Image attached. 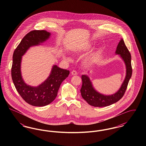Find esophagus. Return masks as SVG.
Returning a JSON list of instances; mask_svg holds the SVG:
<instances>
[{
    "instance_id": "1",
    "label": "esophagus",
    "mask_w": 146,
    "mask_h": 146,
    "mask_svg": "<svg viewBox=\"0 0 146 146\" xmlns=\"http://www.w3.org/2000/svg\"><path fill=\"white\" fill-rule=\"evenodd\" d=\"M71 74H72V75H73V76H76V75L77 74V72H76V70H72V71Z\"/></svg>"
}]
</instances>
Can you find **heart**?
I'll use <instances>...</instances> for the list:
<instances>
[{
    "label": "heart",
    "mask_w": 146,
    "mask_h": 146,
    "mask_svg": "<svg viewBox=\"0 0 146 146\" xmlns=\"http://www.w3.org/2000/svg\"><path fill=\"white\" fill-rule=\"evenodd\" d=\"M96 55L95 54V55L91 56L90 57L86 59V62L89 63H91L94 62L96 61Z\"/></svg>",
    "instance_id": "obj_1"
}]
</instances>
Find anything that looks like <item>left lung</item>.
I'll return each mask as SVG.
<instances>
[{"mask_svg":"<svg viewBox=\"0 0 146 146\" xmlns=\"http://www.w3.org/2000/svg\"><path fill=\"white\" fill-rule=\"evenodd\" d=\"M115 53L120 55L125 62L126 68L125 80L116 93L108 96L98 93L93 88L89 78L86 75L82 76V86L80 89L82 96L88 104L92 106L101 107L110 106L118 102L125 94L129 80L132 76V69L131 54L123 39H121L119 42Z\"/></svg>","mask_w":146,"mask_h":146,"instance_id":"obj_1","label":"left lung"}]
</instances>
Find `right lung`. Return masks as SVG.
I'll return each mask as SVG.
<instances>
[{
	"mask_svg": "<svg viewBox=\"0 0 146 146\" xmlns=\"http://www.w3.org/2000/svg\"><path fill=\"white\" fill-rule=\"evenodd\" d=\"M50 35V33L44 30L32 31L23 38L13 54L11 77L14 85L27 103L36 107H42L51 103L57 96L62 82L70 74L68 70L55 65L48 79L38 86L27 85L23 80L21 73L22 56L31 46L45 42Z\"/></svg>",
	"mask_w": 146,
	"mask_h": 146,
	"instance_id": "add662e5",
	"label": "right lung"
}]
</instances>
